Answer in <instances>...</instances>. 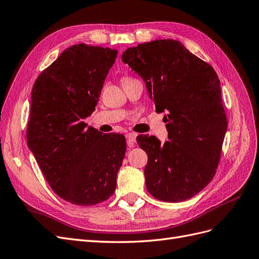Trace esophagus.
Wrapping results in <instances>:
<instances>
[{
	"instance_id": "esophagus-1",
	"label": "esophagus",
	"mask_w": 259,
	"mask_h": 259,
	"mask_svg": "<svg viewBox=\"0 0 259 259\" xmlns=\"http://www.w3.org/2000/svg\"><path fill=\"white\" fill-rule=\"evenodd\" d=\"M136 133H127L126 134V139H127V146L128 147H134L136 143Z\"/></svg>"
}]
</instances>
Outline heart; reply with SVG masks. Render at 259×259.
Wrapping results in <instances>:
<instances>
[{
  "mask_svg": "<svg viewBox=\"0 0 259 259\" xmlns=\"http://www.w3.org/2000/svg\"><path fill=\"white\" fill-rule=\"evenodd\" d=\"M125 79H128V77H123V80H125Z\"/></svg>",
  "mask_w": 259,
  "mask_h": 259,
  "instance_id": "1",
  "label": "heart"
}]
</instances>
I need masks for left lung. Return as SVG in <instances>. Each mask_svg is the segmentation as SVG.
Listing matches in <instances>:
<instances>
[{"label": "left lung", "mask_w": 259, "mask_h": 259, "mask_svg": "<svg viewBox=\"0 0 259 259\" xmlns=\"http://www.w3.org/2000/svg\"><path fill=\"white\" fill-rule=\"evenodd\" d=\"M122 61L145 81L155 111L167 113L168 142L137 137L148 192L164 202L192 198L215 176L228 126L215 70L169 38L127 49Z\"/></svg>", "instance_id": "1"}]
</instances>
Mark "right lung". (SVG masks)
I'll list each match as a JSON object with an SVG mask.
<instances>
[{
    "instance_id": "obj_1",
    "label": "right lung",
    "mask_w": 259,
    "mask_h": 259,
    "mask_svg": "<svg viewBox=\"0 0 259 259\" xmlns=\"http://www.w3.org/2000/svg\"><path fill=\"white\" fill-rule=\"evenodd\" d=\"M116 50L70 46L37 76L31 92L27 144L61 199L90 206L115 191L125 137L101 134L84 119L95 110Z\"/></svg>"
}]
</instances>
